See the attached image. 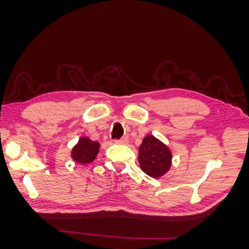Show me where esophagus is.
<instances>
[{"label":"esophagus","mask_w":249,"mask_h":249,"mask_svg":"<svg viewBox=\"0 0 249 249\" xmlns=\"http://www.w3.org/2000/svg\"><path fill=\"white\" fill-rule=\"evenodd\" d=\"M114 142L118 143V144H126V143H127V138L123 137V138H120V139H115Z\"/></svg>","instance_id":"34e87169"}]
</instances>
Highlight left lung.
Instances as JSON below:
<instances>
[{
  "mask_svg": "<svg viewBox=\"0 0 249 249\" xmlns=\"http://www.w3.org/2000/svg\"><path fill=\"white\" fill-rule=\"evenodd\" d=\"M171 153L169 148L153 135L143 139L139 147L138 160L140 167L147 176L160 178L171 166Z\"/></svg>",
  "mask_w": 249,
  "mask_h": 249,
  "instance_id": "1",
  "label": "left lung"
}]
</instances>
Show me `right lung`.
<instances>
[{"instance_id": "right-lung-1", "label": "right lung", "mask_w": 249, "mask_h": 249, "mask_svg": "<svg viewBox=\"0 0 249 249\" xmlns=\"http://www.w3.org/2000/svg\"><path fill=\"white\" fill-rule=\"evenodd\" d=\"M100 150V143L83 137L79 140L78 144L72 148L71 158L80 164H87L92 162Z\"/></svg>"}]
</instances>
